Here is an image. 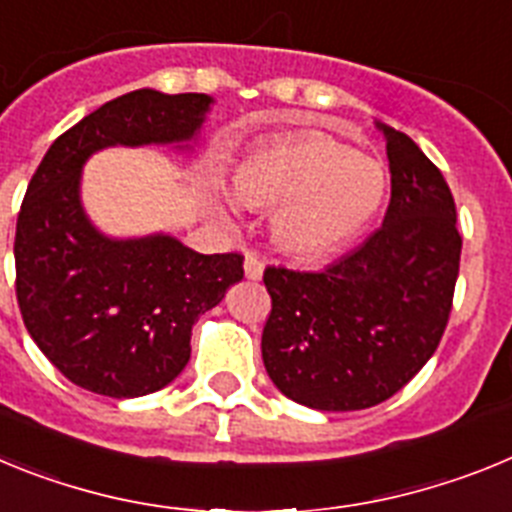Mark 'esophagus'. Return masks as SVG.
<instances>
[{
    "mask_svg": "<svg viewBox=\"0 0 512 512\" xmlns=\"http://www.w3.org/2000/svg\"><path fill=\"white\" fill-rule=\"evenodd\" d=\"M243 271H246L248 279H261V274H264V261H261L256 253H246Z\"/></svg>",
    "mask_w": 512,
    "mask_h": 512,
    "instance_id": "esophagus-1",
    "label": "esophagus"
}]
</instances>
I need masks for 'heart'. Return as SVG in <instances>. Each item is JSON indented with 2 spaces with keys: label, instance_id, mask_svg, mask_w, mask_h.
Instances as JSON below:
<instances>
[{
  "label": "heart",
  "instance_id": "heart-1",
  "mask_svg": "<svg viewBox=\"0 0 512 512\" xmlns=\"http://www.w3.org/2000/svg\"><path fill=\"white\" fill-rule=\"evenodd\" d=\"M233 197L251 210L277 207L274 238L295 256H323L354 241L382 207L387 176L323 133L271 140L235 166Z\"/></svg>",
  "mask_w": 512,
  "mask_h": 512
}]
</instances>
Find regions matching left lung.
I'll return each instance as SVG.
<instances>
[{
    "mask_svg": "<svg viewBox=\"0 0 512 512\" xmlns=\"http://www.w3.org/2000/svg\"><path fill=\"white\" fill-rule=\"evenodd\" d=\"M379 128L392 174L382 228L323 271H264L266 372L289 400L328 413L374 408L400 392L438 348L454 305V194L408 135Z\"/></svg>",
    "mask_w": 512,
    "mask_h": 512,
    "instance_id": "8db88e82",
    "label": "left lung"
}]
</instances>
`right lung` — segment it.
<instances>
[{"label":"right lung","mask_w":512,"mask_h":512,"mask_svg":"<svg viewBox=\"0 0 512 512\" xmlns=\"http://www.w3.org/2000/svg\"><path fill=\"white\" fill-rule=\"evenodd\" d=\"M207 94H122L53 140L27 184L15 292L27 333L69 382L140 397L182 374L192 325L243 279L241 253H197L169 235L112 241L79 200L81 166L107 146L189 140Z\"/></svg>","instance_id":"obj_1"}]
</instances>
